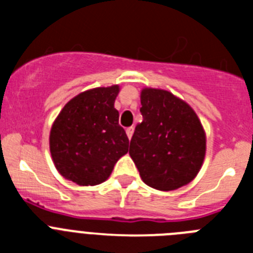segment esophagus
Listing matches in <instances>:
<instances>
[{"label": "esophagus", "mask_w": 253, "mask_h": 253, "mask_svg": "<svg viewBox=\"0 0 253 253\" xmlns=\"http://www.w3.org/2000/svg\"><path fill=\"white\" fill-rule=\"evenodd\" d=\"M126 135H128V138L130 139L131 137H133V133H134V128L133 126H129V128H126Z\"/></svg>", "instance_id": "1"}]
</instances>
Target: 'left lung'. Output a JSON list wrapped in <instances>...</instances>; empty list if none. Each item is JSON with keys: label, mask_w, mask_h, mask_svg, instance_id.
<instances>
[{"label": "left lung", "mask_w": 253, "mask_h": 253, "mask_svg": "<svg viewBox=\"0 0 253 253\" xmlns=\"http://www.w3.org/2000/svg\"><path fill=\"white\" fill-rule=\"evenodd\" d=\"M143 122L135 126L129 154L142 180L169 191L189 184L205 157V133L195 111L171 92L144 88Z\"/></svg>", "instance_id": "8db88e82"}]
</instances>
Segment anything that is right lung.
<instances>
[{
	"label": "right lung",
	"instance_id": "obj_1",
	"mask_svg": "<svg viewBox=\"0 0 253 253\" xmlns=\"http://www.w3.org/2000/svg\"><path fill=\"white\" fill-rule=\"evenodd\" d=\"M119 86L84 91L62 109L51 126L50 153L58 172L81 186L104 182L128 152L129 139L114 107Z\"/></svg>",
	"mask_w": 253,
	"mask_h": 253
}]
</instances>
